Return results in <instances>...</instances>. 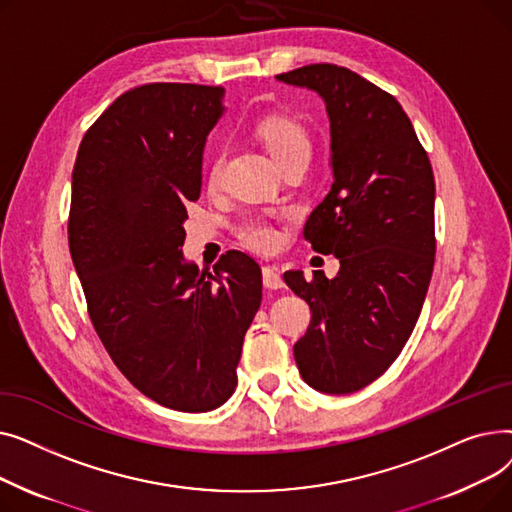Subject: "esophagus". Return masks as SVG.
I'll return each mask as SVG.
<instances>
[{
    "instance_id": "1",
    "label": "esophagus",
    "mask_w": 512,
    "mask_h": 512,
    "mask_svg": "<svg viewBox=\"0 0 512 512\" xmlns=\"http://www.w3.org/2000/svg\"><path fill=\"white\" fill-rule=\"evenodd\" d=\"M263 286L270 288V290H280L284 288V280L278 272V267H272V265H265L263 267Z\"/></svg>"
}]
</instances>
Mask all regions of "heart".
<instances>
[{"mask_svg":"<svg viewBox=\"0 0 512 512\" xmlns=\"http://www.w3.org/2000/svg\"><path fill=\"white\" fill-rule=\"evenodd\" d=\"M257 134L265 143V147L270 149V153L274 155L278 164H284L286 159L299 153L311 151V141L305 126L288 116L263 118L257 124ZM220 176H222V157L215 155L207 170V182L215 186L220 182ZM236 234L242 245H247L253 251L267 253V251H274L280 245V232L274 220L267 218V215L253 213V215H247V218H242V222L236 228Z\"/></svg>","mask_w":512,"mask_h":512,"instance_id":"1","label":"heart"}]
</instances>
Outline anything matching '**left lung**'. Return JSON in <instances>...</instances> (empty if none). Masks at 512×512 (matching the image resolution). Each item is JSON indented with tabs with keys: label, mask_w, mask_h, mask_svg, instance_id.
I'll list each match as a JSON object with an SVG mask.
<instances>
[{
	"label": "left lung",
	"mask_w": 512,
	"mask_h": 512,
	"mask_svg": "<svg viewBox=\"0 0 512 512\" xmlns=\"http://www.w3.org/2000/svg\"><path fill=\"white\" fill-rule=\"evenodd\" d=\"M276 78L326 103L334 182L305 238L340 259L332 280L284 274L313 313L294 359L311 388L351 394L396 361L419 319L436 255L434 172L400 103L357 72L311 64Z\"/></svg>",
	"instance_id": "8db88e82"
}]
</instances>
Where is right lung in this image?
Masks as SVG:
<instances>
[{"mask_svg":"<svg viewBox=\"0 0 512 512\" xmlns=\"http://www.w3.org/2000/svg\"><path fill=\"white\" fill-rule=\"evenodd\" d=\"M224 89L151 83L87 130L72 170L68 245L93 328L126 380L182 413L222 407L261 305V270L228 251L199 272L182 255Z\"/></svg>","mask_w":512,"mask_h":512,"instance_id":"add662e5","label":"right lung"}]
</instances>
